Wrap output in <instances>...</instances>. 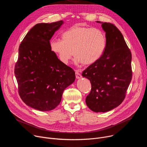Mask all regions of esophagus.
Masks as SVG:
<instances>
[{"instance_id": "1", "label": "esophagus", "mask_w": 147, "mask_h": 147, "mask_svg": "<svg viewBox=\"0 0 147 147\" xmlns=\"http://www.w3.org/2000/svg\"><path fill=\"white\" fill-rule=\"evenodd\" d=\"M76 78L77 79H80L81 78V75L78 71H76Z\"/></svg>"}]
</instances>
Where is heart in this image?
<instances>
[{
    "label": "heart",
    "instance_id": "b5f03b06",
    "mask_svg": "<svg viewBox=\"0 0 147 147\" xmlns=\"http://www.w3.org/2000/svg\"><path fill=\"white\" fill-rule=\"evenodd\" d=\"M61 40L53 39L51 51L60 61L67 64L73 54L75 64L90 65L102 56L107 47V37L100 29L74 26L61 35Z\"/></svg>",
    "mask_w": 147,
    "mask_h": 147
}]
</instances>
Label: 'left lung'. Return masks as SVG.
<instances>
[{
	"mask_svg": "<svg viewBox=\"0 0 147 147\" xmlns=\"http://www.w3.org/2000/svg\"><path fill=\"white\" fill-rule=\"evenodd\" d=\"M100 23L106 32L107 47L101 57L84 70L82 76L91 84L86 99L95 112H106L121 103L132 78L131 53L123 36L113 24Z\"/></svg>",
	"mask_w": 147,
	"mask_h": 147,
	"instance_id": "8db88e82",
	"label": "left lung"
}]
</instances>
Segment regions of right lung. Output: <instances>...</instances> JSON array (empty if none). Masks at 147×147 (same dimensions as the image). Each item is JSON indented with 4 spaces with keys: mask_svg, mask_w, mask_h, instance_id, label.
Here are the masks:
<instances>
[{
    "mask_svg": "<svg viewBox=\"0 0 147 147\" xmlns=\"http://www.w3.org/2000/svg\"><path fill=\"white\" fill-rule=\"evenodd\" d=\"M62 20L39 23L20 44L14 74L22 100L32 108L49 111L60 103L64 90L76 79L74 71L50 48V40Z\"/></svg>",
    "mask_w": 147,
    "mask_h": 147,
    "instance_id": "1",
    "label": "right lung"
}]
</instances>
